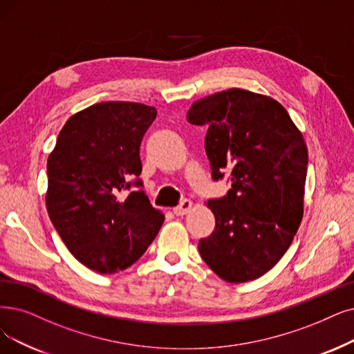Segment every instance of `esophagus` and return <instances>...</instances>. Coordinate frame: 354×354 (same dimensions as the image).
<instances>
[{
    "instance_id": "1",
    "label": "esophagus",
    "mask_w": 354,
    "mask_h": 354,
    "mask_svg": "<svg viewBox=\"0 0 354 354\" xmlns=\"http://www.w3.org/2000/svg\"><path fill=\"white\" fill-rule=\"evenodd\" d=\"M192 207H193V202L185 199L178 206H176V207L173 209V212H174V214H176L177 216H183V215H187L189 212L192 210Z\"/></svg>"
}]
</instances>
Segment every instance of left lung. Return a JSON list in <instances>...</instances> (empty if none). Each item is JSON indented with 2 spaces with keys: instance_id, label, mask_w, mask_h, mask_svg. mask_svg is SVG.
<instances>
[{
  "instance_id": "left-lung-1",
  "label": "left lung",
  "mask_w": 354,
  "mask_h": 354,
  "mask_svg": "<svg viewBox=\"0 0 354 354\" xmlns=\"http://www.w3.org/2000/svg\"><path fill=\"white\" fill-rule=\"evenodd\" d=\"M187 122L206 126L212 177L231 190L209 201L215 230L199 241L222 280L259 279L285 256L304 216L308 148L288 110L270 95L230 88L196 100Z\"/></svg>"
}]
</instances>
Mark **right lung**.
I'll return each mask as SVG.
<instances>
[{"label":"right lung","instance_id":"obj_1","mask_svg":"<svg viewBox=\"0 0 354 354\" xmlns=\"http://www.w3.org/2000/svg\"><path fill=\"white\" fill-rule=\"evenodd\" d=\"M155 116L142 103L93 104L66 120L49 153V218L71 254L97 273L132 266L164 222L142 189L126 192L142 171L140 140Z\"/></svg>","mask_w":354,"mask_h":354}]
</instances>
